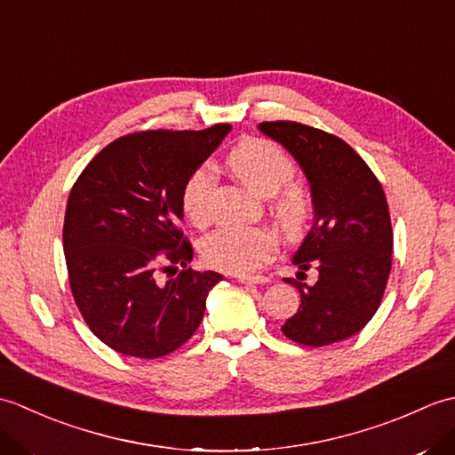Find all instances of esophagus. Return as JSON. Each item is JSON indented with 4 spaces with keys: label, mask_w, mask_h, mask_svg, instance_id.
Returning <instances> with one entry per match:
<instances>
[{
    "label": "esophagus",
    "mask_w": 455,
    "mask_h": 455,
    "mask_svg": "<svg viewBox=\"0 0 455 455\" xmlns=\"http://www.w3.org/2000/svg\"><path fill=\"white\" fill-rule=\"evenodd\" d=\"M240 283H267L269 277L266 275H238Z\"/></svg>",
    "instance_id": "esophagus-1"
}]
</instances>
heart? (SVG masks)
Listing matches in <instances>:
<instances>
[{
	"label": "heart",
	"mask_w": 455,
	"mask_h": 455,
	"mask_svg": "<svg viewBox=\"0 0 455 455\" xmlns=\"http://www.w3.org/2000/svg\"><path fill=\"white\" fill-rule=\"evenodd\" d=\"M227 164L258 196H274L272 211L285 233L295 235L305 227L311 215V201L305 191L287 188L295 178V164L282 147L267 139H248L228 154ZM215 183V172L199 166L183 186L181 209L193 227L203 228L211 222ZM275 250V236L262 227H222L201 243V256L211 267L243 275L258 272L274 258Z\"/></svg>",
	"instance_id": "obj_1"
}]
</instances>
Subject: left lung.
Listing matches in <instances>:
<instances>
[{
    "instance_id": "left-lung-1",
    "label": "left lung",
    "mask_w": 455,
    "mask_h": 455,
    "mask_svg": "<svg viewBox=\"0 0 455 455\" xmlns=\"http://www.w3.org/2000/svg\"><path fill=\"white\" fill-rule=\"evenodd\" d=\"M258 129L297 160L315 207L293 264L301 269L297 277L311 267L318 277L313 285L285 279L299 289L301 305L282 332L311 347L346 340L371 321L391 274L393 228L381 183L360 154L331 132L293 121H266Z\"/></svg>"
}]
</instances>
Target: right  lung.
I'll list each match as a JSON object with an SVG mask.
<instances>
[{
    "label": "right lung",
    "mask_w": 455,
    "mask_h": 455,
    "mask_svg": "<svg viewBox=\"0 0 455 455\" xmlns=\"http://www.w3.org/2000/svg\"><path fill=\"white\" fill-rule=\"evenodd\" d=\"M230 124L144 131L108 144L76 180L66 205L64 254L85 324L115 352L154 360L186 344L222 275L193 272L180 230L181 191ZM184 269L166 284L159 272ZM170 275V274H168Z\"/></svg>",
    "instance_id": "1"
}]
</instances>
